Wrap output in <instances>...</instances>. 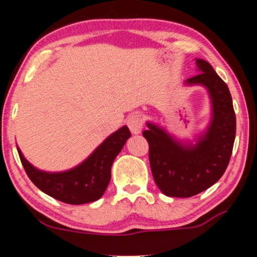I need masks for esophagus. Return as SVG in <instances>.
<instances>
[{"mask_svg":"<svg viewBox=\"0 0 257 257\" xmlns=\"http://www.w3.org/2000/svg\"><path fill=\"white\" fill-rule=\"evenodd\" d=\"M126 125L128 126L130 131H131L133 135H138V133L142 132L143 126H144V119L140 114L133 113L128 115L127 120H126Z\"/></svg>","mask_w":257,"mask_h":257,"instance_id":"obj_1","label":"esophagus"}]
</instances>
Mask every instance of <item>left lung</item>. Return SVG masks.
Masks as SVG:
<instances>
[{
  "mask_svg": "<svg viewBox=\"0 0 257 257\" xmlns=\"http://www.w3.org/2000/svg\"><path fill=\"white\" fill-rule=\"evenodd\" d=\"M198 75L187 85H202L212 103V119L195 145L184 144L164 128L147 122L143 132L150 145V164L158 188L167 196L191 198L222 177L233 152L236 118L227 84L203 59H195Z\"/></svg>",
  "mask_w": 257,
  "mask_h": 257,
  "instance_id": "left-lung-1",
  "label": "left lung"
}]
</instances>
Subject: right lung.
Listing matches in <instances>:
<instances>
[{"label":"right lung","mask_w":257,"mask_h":257,"mask_svg":"<svg viewBox=\"0 0 257 257\" xmlns=\"http://www.w3.org/2000/svg\"><path fill=\"white\" fill-rule=\"evenodd\" d=\"M131 137L127 126L107 137L92 154L78 166L65 172H44L34 167L17 147L26 173L45 194L69 205H83L100 199L111 180V167L126 140Z\"/></svg>","instance_id":"right-lung-1"}]
</instances>
